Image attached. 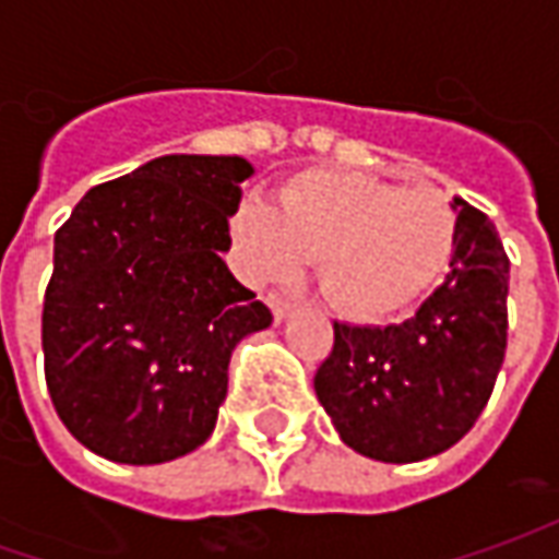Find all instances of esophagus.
I'll list each match as a JSON object with an SVG mask.
<instances>
[{"label": "esophagus", "instance_id": "esophagus-1", "mask_svg": "<svg viewBox=\"0 0 559 559\" xmlns=\"http://www.w3.org/2000/svg\"><path fill=\"white\" fill-rule=\"evenodd\" d=\"M270 308H273V317L276 320H286L292 311H295V298L292 295H283V292H270Z\"/></svg>", "mask_w": 559, "mask_h": 559}]
</instances>
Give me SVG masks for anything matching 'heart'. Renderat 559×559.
<instances>
[{"label": "heart", "mask_w": 559, "mask_h": 559, "mask_svg": "<svg viewBox=\"0 0 559 559\" xmlns=\"http://www.w3.org/2000/svg\"><path fill=\"white\" fill-rule=\"evenodd\" d=\"M233 242L258 280L295 273L317 254L335 311L382 320L432 289L454 248V214L432 189H397L360 170H301L273 199L246 202Z\"/></svg>", "instance_id": "obj_1"}]
</instances>
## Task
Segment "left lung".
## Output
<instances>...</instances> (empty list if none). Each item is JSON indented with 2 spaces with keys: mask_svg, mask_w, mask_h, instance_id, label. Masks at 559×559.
<instances>
[{
  "mask_svg": "<svg viewBox=\"0 0 559 559\" xmlns=\"http://www.w3.org/2000/svg\"><path fill=\"white\" fill-rule=\"evenodd\" d=\"M454 248L441 286L392 326L335 323L313 392L352 451L417 463L473 429L507 352L510 261L495 224L454 199Z\"/></svg>",
  "mask_w": 559,
  "mask_h": 559,
  "instance_id": "1",
  "label": "left lung"
}]
</instances>
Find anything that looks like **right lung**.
Returning a JSON list of instances; mask_svg holds the SVG:
<instances>
[{
  "instance_id": "obj_1",
  "label": "right lung",
  "mask_w": 559,
  "mask_h": 559,
  "mask_svg": "<svg viewBox=\"0 0 559 559\" xmlns=\"http://www.w3.org/2000/svg\"><path fill=\"white\" fill-rule=\"evenodd\" d=\"M251 174L239 155H164L90 189L55 233L46 385L98 457L152 466L204 444L233 348L273 323L224 261Z\"/></svg>"
}]
</instances>
